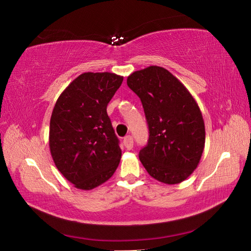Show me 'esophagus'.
<instances>
[{
    "label": "esophagus",
    "mask_w": 251,
    "mask_h": 251,
    "mask_svg": "<svg viewBox=\"0 0 251 251\" xmlns=\"http://www.w3.org/2000/svg\"><path fill=\"white\" fill-rule=\"evenodd\" d=\"M123 143H124L127 150H131V149L134 148V139H132L131 136H126L124 138V140H123Z\"/></svg>",
    "instance_id": "34e87169"
}]
</instances>
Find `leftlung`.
Masks as SVG:
<instances>
[{
  "label": "left lung",
  "mask_w": 251,
  "mask_h": 251,
  "mask_svg": "<svg viewBox=\"0 0 251 251\" xmlns=\"http://www.w3.org/2000/svg\"><path fill=\"white\" fill-rule=\"evenodd\" d=\"M140 98L149 127L139 158L161 182H182L196 169L205 146L201 110L189 90L166 69L151 66L127 77Z\"/></svg>",
  "instance_id": "8db88e82"
}]
</instances>
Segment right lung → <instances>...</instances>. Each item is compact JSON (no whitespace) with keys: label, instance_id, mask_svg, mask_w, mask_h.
Here are the masks:
<instances>
[{"label":"right lung","instance_id":"1","mask_svg":"<svg viewBox=\"0 0 251 251\" xmlns=\"http://www.w3.org/2000/svg\"><path fill=\"white\" fill-rule=\"evenodd\" d=\"M123 76L114 73H83L59 96L50 125V149L58 170L81 190L109 180L122 151L106 106Z\"/></svg>","mask_w":251,"mask_h":251}]
</instances>
